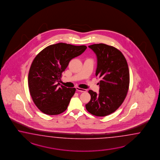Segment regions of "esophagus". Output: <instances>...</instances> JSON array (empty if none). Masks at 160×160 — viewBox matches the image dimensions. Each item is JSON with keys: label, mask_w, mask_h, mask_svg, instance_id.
<instances>
[{"label": "esophagus", "mask_w": 160, "mask_h": 160, "mask_svg": "<svg viewBox=\"0 0 160 160\" xmlns=\"http://www.w3.org/2000/svg\"><path fill=\"white\" fill-rule=\"evenodd\" d=\"M76 90L78 91H80V92H86L87 90L86 89H83V88H79V87H76Z\"/></svg>", "instance_id": "esophagus-1"}]
</instances>
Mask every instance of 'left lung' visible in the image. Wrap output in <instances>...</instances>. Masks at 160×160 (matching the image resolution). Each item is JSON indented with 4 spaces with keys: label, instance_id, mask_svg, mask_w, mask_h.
I'll use <instances>...</instances> for the list:
<instances>
[{
    "label": "left lung",
    "instance_id": "8db88e82",
    "mask_svg": "<svg viewBox=\"0 0 160 160\" xmlns=\"http://www.w3.org/2000/svg\"><path fill=\"white\" fill-rule=\"evenodd\" d=\"M97 56L95 76L101 78L99 93L89 90V112L105 117L115 112L123 103L129 86V72L125 56L117 48L104 43L88 46Z\"/></svg>",
    "mask_w": 160,
    "mask_h": 160
}]
</instances>
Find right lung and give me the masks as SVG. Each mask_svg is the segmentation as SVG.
Returning a JSON list of instances; mask_svg holds the SVG:
<instances>
[{"mask_svg": "<svg viewBox=\"0 0 160 160\" xmlns=\"http://www.w3.org/2000/svg\"><path fill=\"white\" fill-rule=\"evenodd\" d=\"M86 49L85 45L56 43L45 48L35 58L28 73V87L32 99L41 112L54 115L66 110L76 88L59 86L58 82L69 62Z\"/></svg>", "mask_w": 160, "mask_h": 160, "instance_id": "add662e5", "label": "right lung"}]
</instances>
